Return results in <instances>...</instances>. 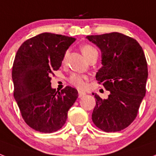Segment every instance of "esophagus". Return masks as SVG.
I'll list each match as a JSON object with an SVG mask.
<instances>
[{
	"label": "esophagus",
	"mask_w": 156,
	"mask_h": 156,
	"mask_svg": "<svg viewBox=\"0 0 156 156\" xmlns=\"http://www.w3.org/2000/svg\"><path fill=\"white\" fill-rule=\"evenodd\" d=\"M78 94H79V98H81V97H84V95L86 94L83 91H78Z\"/></svg>",
	"instance_id": "1"
}]
</instances>
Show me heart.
I'll list each match as a JSON object with an SVG mask.
<instances>
[{"mask_svg": "<svg viewBox=\"0 0 156 156\" xmlns=\"http://www.w3.org/2000/svg\"><path fill=\"white\" fill-rule=\"evenodd\" d=\"M81 52L82 54H84V56L86 58V59L91 58L94 55H98V51L96 50L95 48L90 45V44H84L81 46ZM67 56V54L66 53L64 58H63V61L66 60ZM85 77L83 76H80L79 74H73L72 76L70 77V82L72 83L73 85L77 87L78 89H84L85 87V82H84Z\"/></svg>", "mask_w": 156, "mask_h": 156, "instance_id": "1", "label": "heart"}]
</instances>
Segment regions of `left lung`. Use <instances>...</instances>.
Here are the masks:
<instances>
[{"label":"left lung","mask_w":156,"mask_h":156,"mask_svg":"<svg viewBox=\"0 0 156 156\" xmlns=\"http://www.w3.org/2000/svg\"><path fill=\"white\" fill-rule=\"evenodd\" d=\"M102 53V67L96 80L110 91L108 98L98 94L92 120L105 132H118L127 128L137 115L146 94L147 63L139 43L119 32L87 36Z\"/></svg>","instance_id":"8db88e82"}]
</instances>
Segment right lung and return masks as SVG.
I'll use <instances>...</instances> for the list:
<instances>
[{"label": "right lung", "instance_id": "obj_1", "mask_svg": "<svg viewBox=\"0 0 156 156\" xmlns=\"http://www.w3.org/2000/svg\"><path fill=\"white\" fill-rule=\"evenodd\" d=\"M75 40L44 32L27 40L17 51L12 69L14 97L24 121L36 131L49 133L60 129L78 98L74 88L67 86L58 93L50 83Z\"/></svg>", "mask_w": 156, "mask_h": 156}]
</instances>
